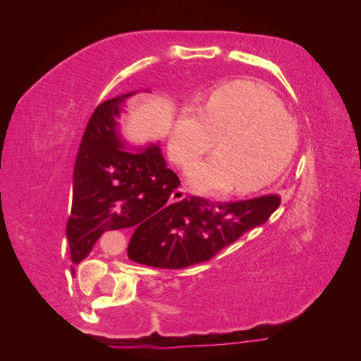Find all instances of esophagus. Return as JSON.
I'll return each mask as SVG.
<instances>
[{"instance_id": "esophagus-1", "label": "esophagus", "mask_w": 361, "mask_h": 361, "mask_svg": "<svg viewBox=\"0 0 361 361\" xmlns=\"http://www.w3.org/2000/svg\"><path fill=\"white\" fill-rule=\"evenodd\" d=\"M185 198H186V193L183 188H176L175 192L171 193V202H181L185 200Z\"/></svg>"}]
</instances>
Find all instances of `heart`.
I'll return each mask as SVG.
<instances>
[{
    "label": "heart",
    "instance_id": "1",
    "mask_svg": "<svg viewBox=\"0 0 361 361\" xmlns=\"http://www.w3.org/2000/svg\"><path fill=\"white\" fill-rule=\"evenodd\" d=\"M217 144V154L188 173L198 193L233 186L238 193L258 192L279 180L297 149V127L270 90L251 81L219 86L204 111L185 109L169 140V152L181 168Z\"/></svg>",
    "mask_w": 361,
    "mask_h": 361
}]
</instances>
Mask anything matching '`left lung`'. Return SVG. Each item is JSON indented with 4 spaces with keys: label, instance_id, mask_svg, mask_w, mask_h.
<instances>
[{
    "label": "left lung",
    "instance_id": "8db88e82",
    "mask_svg": "<svg viewBox=\"0 0 361 361\" xmlns=\"http://www.w3.org/2000/svg\"><path fill=\"white\" fill-rule=\"evenodd\" d=\"M280 207L279 195L241 202H214L190 197L132 234L127 255L147 267L180 270L214 258L243 234L263 226Z\"/></svg>",
    "mask_w": 361,
    "mask_h": 361
}]
</instances>
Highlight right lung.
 Wrapping results in <instances>:
<instances>
[{"mask_svg": "<svg viewBox=\"0 0 361 361\" xmlns=\"http://www.w3.org/2000/svg\"><path fill=\"white\" fill-rule=\"evenodd\" d=\"M127 94L100 103L91 115L73 176V205L68 219L73 263H81L103 233L161 221L180 180L166 166L159 144L127 151L118 117Z\"/></svg>", "mask_w": 361, "mask_h": 361, "instance_id": "right-lung-1", "label": "right lung"}]
</instances>
